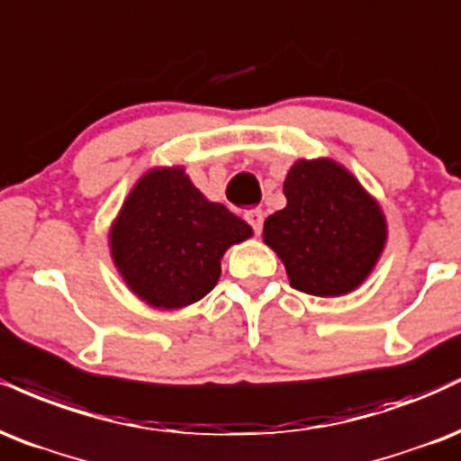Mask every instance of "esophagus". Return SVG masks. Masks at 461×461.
Returning <instances> with one entry per match:
<instances>
[{
    "instance_id": "34e87169",
    "label": "esophagus",
    "mask_w": 461,
    "mask_h": 461,
    "mask_svg": "<svg viewBox=\"0 0 461 461\" xmlns=\"http://www.w3.org/2000/svg\"><path fill=\"white\" fill-rule=\"evenodd\" d=\"M246 220H248V224H250L252 229H254V232H257V235L263 230V220H265V215H263L261 209H250V211H246Z\"/></svg>"
}]
</instances>
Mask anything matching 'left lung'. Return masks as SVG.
Wrapping results in <instances>:
<instances>
[{
    "label": "left lung",
    "mask_w": 461,
    "mask_h": 461,
    "mask_svg": "<svg viewBox=\"0 0 461 461\" xmlns=\"http://www.w3.org/2000/svg\"><path fill=\"white\" fill-rule=\"evenodd\" d=\"M286 207L265 220L263 241L285 263L294 289L348 295L369 278L388 226L375 198L334 159H297L285 178Z\"/></svg>",
    "instance_id": "left-lung-1"
}]
</instances>
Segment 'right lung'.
<instances>
[{
	"mask_svg": "<svg viewBox=\"0 0 461 461\" xmlns=\"http://www.w3.org/2000/svg\"><path fill=\"white\" fill-rule=\"evenodd\" d=\"M252 229L211 203L185 167H153L135 183L110 229V250L124 285L161 311H176L218 285L221 257Z\"/></svg>",
	"mask_w": 461,
	"mask_h": 461,
	"instance_id": "obj_1",
	"label": "right lung"
}]
</instances>
